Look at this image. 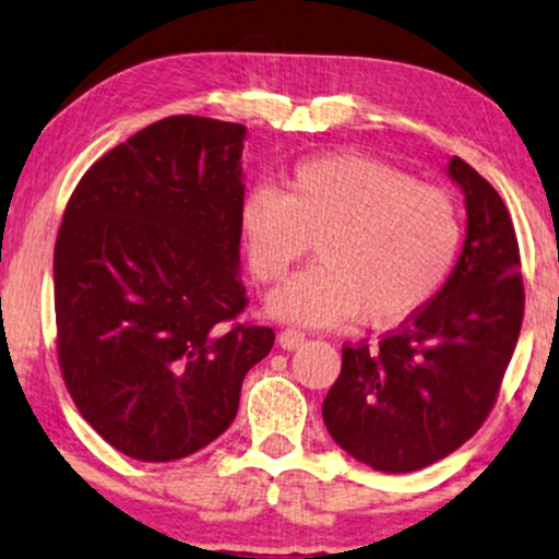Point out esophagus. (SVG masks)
I'll list each match as a JSON object with an SVG mask.
<instances>
[{
	"label": "esophagus",
	"instance_id": "obj_1",
	"mask_svg": "<svg viewBox=\"0 0 559 559\" xmlns=\"http://www.w3.org/2000/svg\"><path fill=\"white\" fill-rule=\"evenodd\" d=\"M304 341H307V335H304L301 330H284L278 335V345L284 350H294L299 348V345H304Z\"/></svg>",
	"mask_w": 559,
	"mask_h": 559
}]
</instances>
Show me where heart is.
Wrapping results in <instances>:
<instances>
[{"label":"heart","instance_id":"obj_1","mask_svg":"<svg viewBox=\"0 0 559 559\" xmlns=\"http://www.w3.org/2000/svg\"><path fill=\"white\" fill-rule=\"evenodd\" d=\"M239 229L258 284L284 281L317 242L320 263L271 296L275 317L314 328L407 320L447 284L464 235L447 190L356 152L301 159L286 190L250 188Z\"/></svg>","mask_w":559,"mask_h":559}]
</instances>
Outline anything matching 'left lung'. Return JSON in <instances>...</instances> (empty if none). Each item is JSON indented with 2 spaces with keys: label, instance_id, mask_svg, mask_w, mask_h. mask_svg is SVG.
Masks as SVG:
<instances>
[{
  "label": "left lung",
  "instance_id": "8db88e82",
  "mask_svg": "<svg viewBox=\"0 0 559 559\" xmlns=\"http://www.w3.org/2000/svg\"><path fill=\"white\" fill-rule=\"evenodd\" d=\"M464 190L467 239L426 307L379 343H345L343 369L322 402L330 436L379 472H415L477 433L496 405L524 322V275L503 198L451 157Z\"/></svg>",
  "mask_w": 559,
  "mask_h": 559
}]
</instances>
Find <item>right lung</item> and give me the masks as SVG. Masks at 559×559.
I'll list each match as a JSON object with an SVG mask.
<instances>
[{"label": "right lung", "instance_id": "add662e5", "mask_svg": "<svg viewBox=\"0 0 559 559\" xmlns=\"http://www.w3.org/2000/svg\"><path fill=\"white\" fill-rule=\"evenodd\" d=\"M245 126L169 116L103 154L53 247L56 353L112 449L175 462L231 426L275 332L242 320Z\"/></svg>", "mask_w": 559, "mask_h": 559}]
</instances>
